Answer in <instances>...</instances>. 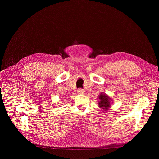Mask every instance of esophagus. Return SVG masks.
<instances>
[{"instance_id": "34e87169", "label": "esophagus", "mask_w": 159, "mask_h": 159, "mask_svg": "<svg viewBox=\"0 0 159 159\" xmlns=\"http://www.w3.org/2000/svg\"><path fill=\"white\" fill-rule=\"evenodd\" d=\"M77 92H78V93H79V94H84V93H85V90H84V89H82V88H79V89H78V90H77Z\"/></svg>"}]
</instances>
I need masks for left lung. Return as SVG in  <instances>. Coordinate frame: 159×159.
I'll return each mask as SVG.
<instances>
[{
    "label": "left lung",
    "mask_w": 159,
    "mask_h": 159,
    "mask_svg": "<svg viewBox=\"0 0 159 159\" xmlns=\"http://www.w3.org/2000/svg\"><path fill=\"white\" fill-rule=\"evenodd\" d=\"M99 106L103 109L104 111L108 109L110 106V100L111 98L106 96L105 94H101L99 96Z\"/></svg>",
    "instance_id": "1"
}]
</instances>
